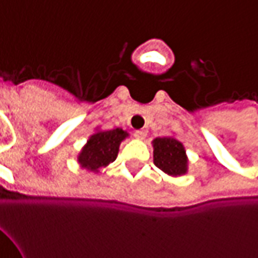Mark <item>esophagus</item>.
Here are the masks:
<instances>
[{
	"label": "esophagus",
	"mask_w": 258,
	"mask_h": 258,
	"mask_svg": "<svg viewBox=\"0 0 258 258\" xmlns=\"http://www.w3.org/2000/svg\"><path fill=\"white\" fill-rule=\"evenodd\" d=\"M134 137L137 138V140H144L146 137V133L145 131H142V130H137L134 133Z\"/></svg>",
	"instance_id": "obj_1"
}]
</instances>
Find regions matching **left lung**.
<instances>
[{
  "instance_id": "obj_1",
  "label": "left lung",
  "mask_w": 258,
  "mask_h": 258,
  "mask_svg": "<svg viewBox=\"0 0 258 258\" xmlns=\"http://www.w3.org/2000/svg\"><path fill=\"white\" fill-rule=\"evenodd\" d=\"M153 163L171 177L184 175L188 171V157L184 145L174 137L153 140Z\"/></svg>"
}]
</instances>
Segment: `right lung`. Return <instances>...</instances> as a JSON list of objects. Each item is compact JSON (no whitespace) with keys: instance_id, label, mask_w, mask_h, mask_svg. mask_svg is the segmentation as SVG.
I'll return each instance as SVG.
<instances>
[{"instance_id":"right-lung-1","label":"right lung","mask_w":258,"mask_h":258,"mask_svg":"<svg viewBox=\"0 0 258 258\" xmlns=\"http://www.w3.org/2000/svg\"><path fill=\"white\" fill-rule=\"evenodd\" d=\"M128 137V133L121 128L98 130L90 137L84 148L77 156L80 166L92 173H99V170L106 167L109 163L116 160L121 141Z\"/></svg>"}]
</instances>
